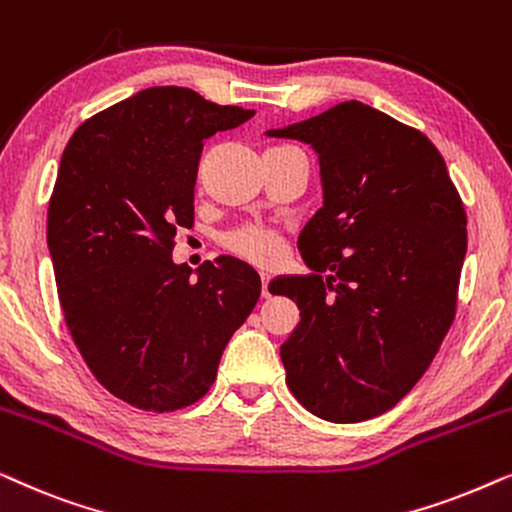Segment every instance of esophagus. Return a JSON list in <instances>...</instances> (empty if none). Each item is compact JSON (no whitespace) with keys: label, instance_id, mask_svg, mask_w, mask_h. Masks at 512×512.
<instances>
[{"label":"esophagus","instance_id":"34e87169","mask_svg":"<svg viewBox=\"0 0 512 512\" xmlns=\"http://www.w3.org/2000/svg\"><path fill=\"white\" fill-rule=\"evenodd\" d=\"M261 296H263V298L270 296V277H268V275L261 277Z\"/></svg>","mask_w":512,"mask_h":512}]
</instances>
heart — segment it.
I'll return each mask as SVG.
<instances>
[{"instance_id": "heart-1", "label": "heart", "mask_w": 512, "mask_h": 512, "mask_svg": "<svg viewBox=\"0 0 512 512\" xmlns=\"http://www.w3.org/2000/svg\"><path fill=\"white\" fill-rule=\"evenodd\" d=\"M277 149H291V146H277ZM223 247H226L230 254L242 258V261L258 265V268H270V265L282 261L284 256L282 235L272 228L258 226V223H249V226L230 230V233L223 235Z\"/></svg>"}]
</instances>
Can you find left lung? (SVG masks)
<instances>
[{"instance_id": "1", "label": "left lung", "mask_w": 512, "mask_h": 512, "mask_svg": "<svg viewBox=\"0 0 512 512\" xmlns=\"http://www.w3.org/2000/svg\"><path fill=\"white\" fill-rule=\"evenodd\" d=\"M268 135L310 144L324 184L298 237L312 275L270 284L300 310L279 349L286 384L326 422L373 419L415 387L450 331L464 202L429 137L363 102Z\"/></svg>"}]
</instances>
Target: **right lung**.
<instances>
[{
	"instance_id": "add662e5",
	"label": "right lung",
	"mask_w": 512,
	"mask_h": 512,
	"mask_svg": "<svg viewBox=\"0 0 512 512\" xmlns=\"http://www.w3.org/2000/svg\"><path fill=\"white\" fill-rule=\"evenodd\" d=\"M251 116L191 88H146L81 123L62 153L48 202L62 314L95 380L139 410L198 403L261 296L237 258L202 263L198 279L172 261L177 230L193 228L205 139Z\"/></svg>"
}]
</instances>
